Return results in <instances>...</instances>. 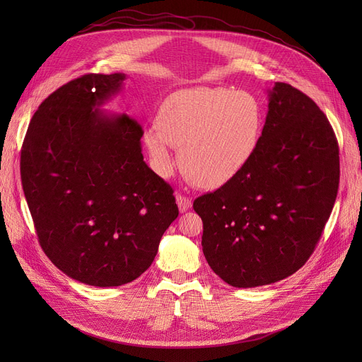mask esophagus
I'll return each instance as SVG.
<instances>
[{"label":"esophagus","instance_id":"esophagus-1","mask_svg":"<svg viewBox=\"0 0 362 362\" xmlns=\"http://www.w3.org/2000/svg\"><path fill=\"white\" fill-rule=\"evenodd\" d=\"M176 202H177V206H179V211H180V213H186V211L189 210V208L192 206L191 198H187V197L180 195V194L176 195Z\"/></svg>","mask_w":362,"mask_h":362}]
</instances>
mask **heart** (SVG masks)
<instances>
[{"mask_svg":"<svg viewBox=\"0 0 362 362\" xmlns=\"http://www.w3.org/2000/svg\"><path fill=\"white\" fill-rule=\"evenodd\" d=\"M265 111L258 97L232 88L180 89L161 103L157 129L144 144L158 173L175 167L171 146L179 151L183 173L205 189H217L250 164L259 146Z\"/></svg>","mask_w":362,"mask_h":362,"instance_id":"1","label":"heart"}]
</instances>
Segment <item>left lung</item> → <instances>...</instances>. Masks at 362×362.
<instances>
[{
    "label": "left lung",
    "instance_id": "1",
    "mask_svg": "<svg viewBox=\"0 0 362 362\" xmlns=\"http://www.w3.org/2000/svg\"><path fill=\"white\" fill-rule=\"evenodd\" d=\"M255 156L216 192L195 199L202 251L233 288L286 279L308 261L339 187V146L318 105L276 82Z\"/></svg>",
    "mask_w": 362,
    "mask_h": 362
}]
</instances>
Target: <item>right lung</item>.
<instances>
[{
  "label": "right lung",
  "mask_w": 362,
  "mask_h": 362,
  "mask_svg": "<svg viewBox=\"0 0 362 362\" xmlns=\"http://www.w3.org/2000/svg\"><path fill=\"white\" fill-rule=\"evenodd\" d=\"M124 73L85 74L52 92L22 148L25 197L44 252L69 277L122 286L154 261L179 210L144 161L141 124L101 107Z\"/></svg>",
  "instance_id": "obj_1"
}]
</instances>
